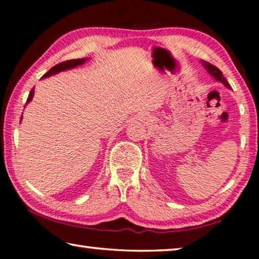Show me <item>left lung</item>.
<instances>
[{
    "label": "left lung",
    "instance_id": "obj_1",
    "mask_svg": "<svg viewBox=\"0 0 259 259\" xmlns=\"http://www.w3.org/2000/svg\"><path fill=\"white\" fill-rule=\"evenodd\" d=\"M203 65H204V67L208 69V72H209L210 74H211V75H212L214 78H216L217 81H219V82H223V83H224V84H225L227 88H230L229 82H227V81H226V78H225L224 76H223V73H222L221 69H219L218 67L214 66V65L208 63V61H204Z\"/></svg>",
    "mask_w": 259,
    "mask_h": 259
}]
</instances>
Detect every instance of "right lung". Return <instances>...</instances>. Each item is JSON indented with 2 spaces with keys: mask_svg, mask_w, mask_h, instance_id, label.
Returning <instances> with one entry per match:
<instances>
[{
  "mask_svg": "<svg viewBox=\"0 0 259 259\" xmlns=\"http://www.w3.org/2000/svg\"><path fill=\"white\" fill-rule=\"evenodd\" d=\"M83 63H85V58H80V59H72V60H66V61H63V63H59L57 64L56 66L52 67L51 69H49L45 75L42 76L43 77H47V76H50L52 75V74H57L59 73L61 71H65V69H69V68H74L78 66V65H82ZM33 95H34V88L32 90H30V93L28 95V98H27V102H26V104L29 103L30 100H32L33 98Z\"/></svg>",
  "mask_w": 259,
  "mask_h": 259,
  "instance_id": "add662e5",
  "label": "right lung"
}]
</instances>
